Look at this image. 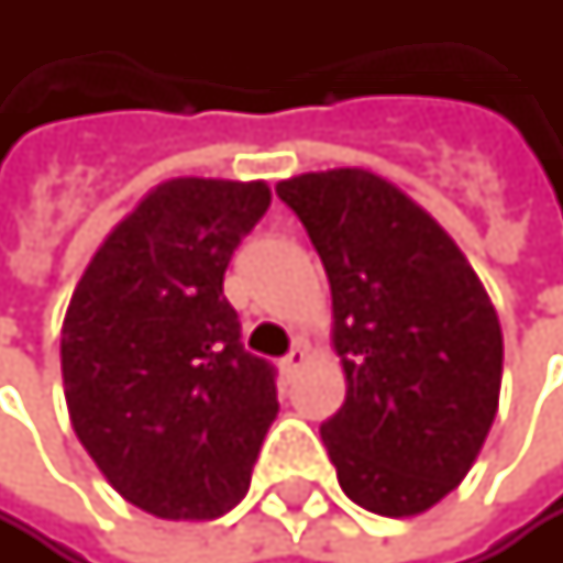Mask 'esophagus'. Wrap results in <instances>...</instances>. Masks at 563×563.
I'll use <instances>...</instances> for the list:
<instances>
[{
	"instance_id": "34e87169",
	"label": "esophagus",
	"mask_w": 563,
	"mask_h": 563,
	"mask_svg": "<svg viewBox=\"0 0 563 563\" xmlns=\"http://www.w3.org/2000/svg\"><path fill=\"white\" fill-rule=\"evenodd\" d=\"M303 364H307V351L303 347H294L284 361H279V372H284V378H294Z\"/></svg>"
}]
</instances>
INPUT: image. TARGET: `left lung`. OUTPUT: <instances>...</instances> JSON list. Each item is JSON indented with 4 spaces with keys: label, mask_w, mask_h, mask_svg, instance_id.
Instances as JSON below:
<instances>
[{
    "label": "left lung",
    "mask_w": 563,
    "mask_h": 563,
    "mask_svg": "<svg viewBox=\"0 0 563 563\" xmlns=\"http://www.w3.org/2000/svg\"><path fill=\"white\" fill-rule=\"evenodd\" d=\"M331 279L347 398L320 426L338 483L378 517L435 507L473 470L500 405L504 331L456 240L367 168L276 185Z\"/></svg>",
    "instance_id": "8db88e82"
}]
</instances>
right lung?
Instances as JSON below:
<instances>
[{
    "mask_svg": "<svg viewBox=\"0 0 563 563\" xmlns=\"http://www.w3.org/2000/svg\"><path fill=\"white\" fill-rule=\"evenodd\" d=\"M266 181L168 178L107 232L59 334L63 395L87 456L128 504L216 520L250 489L279 401L222 297Z\"/></svg>",
    "mask_w": 563,
    "mask_h": 563,
    "instance_id": "obj_1",
    "label": "right lung"
}]
</instances>
